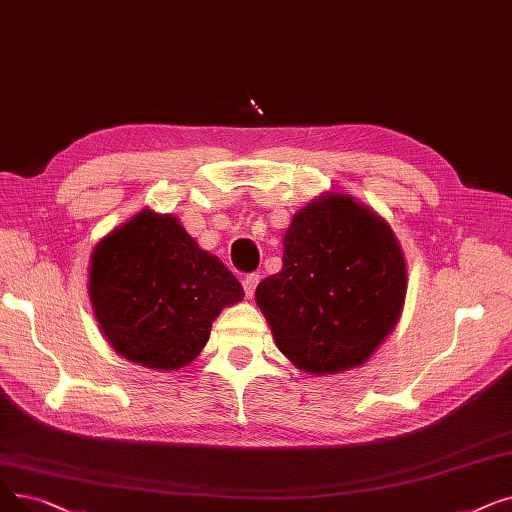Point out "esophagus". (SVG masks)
<instances>
[{
    "mask_svg": "<svg viewBox=\"0 0 512 512\" xmlns=\"http://www.w3.org/2000/svg\"><path fill=\"white\" fill-rule=\"evenodd\" d=\"M257 284H259V274H249L242 278V288H244V295H247V299H251L255 295Z\"/></svg>",
    "mask_w": 512,
    "mask_h": 512,
    "instance_id": "esophagus-1",
    "label": "esophagus"
}]
</instances>
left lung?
I'll list each match as a JSON object with an SVG mask.
<instances>
[{
	"label": "left lung",
	"mask_w": 512,
	"mask_h": 512,
	"mask_svg": "<svg viewBox=\"0 0 512 512\" xmlns=\"http://www.w3.org/2000/svg\"><path fill=\"white\" fill-rule=\"evenodd\" d=\"M280 351L305 372L364 364L402 314L406 261L385 221L345 194L293 217L282 270L257 286Z\"/></svg>",
	"instance_id": "1"
}]
</instances>
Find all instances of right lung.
<instances>
[{
  "label": "right lung",
  "mask_w": 512,
  "mask_h": 512,
  "mask_svg": "<svg viewBox=\"0 0 512 512\" xmlns=\"http://www.w3.org/2000/svg\"><path fill=\"white\" fill-rule=\"evenodd\" d=\"M242 286L171 215L144 209L92 255L90 299L106 341L154 370L188 366Z\"/></svg>",
  "instance_id": "add662e5"
}]
</instances>
